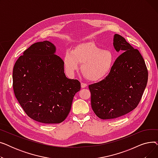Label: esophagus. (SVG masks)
<instances>
[{"label":"esophagus","instance_id":"34e87169","mask_svg":"<svg viewBox=\"0 0 158 158\" xmlns=\"http://www.w3.org/2000/svg\"><path fill=\"white\" fill-rule=\"evenodd\" d=\"M81 88H86V87L88 86V85H87V84L85 83V82H81Z\"/></svg>","mask_w":158,"mask_h":158}]
</instances>
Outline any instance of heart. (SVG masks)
Instances as JSON below:
<instances>
[{"label":"heart","mask_w":158,"mask_h":158,"mask_svg":"<svg viewBox=\"0 0 158 158\" xmlns=\"http://www.w3.org/2000/svg\"><path fill=\"white\" fill-rule=\"evenodd\" d=\"M82 63L81 71L86 79L92 81L101 80L111 72L114 56L108 50H103L93 43L77 45L72 52H66L63 57L66 72L73 75Z\"/></svg>","instance_id":"obj_1"}]
</instances>
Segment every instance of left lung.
Returning a JSON list of instances; mask_svg holds the SVG:
<instances>
[{"mask_svg": "<svg viewBox=\"0 0 158 158\" xmlns=\"http://www.w3.org/2000/svg\"><path fill=\"white\" fill-rule=\"evenodd\" d=\"M113 46L123 52L108 76L89 85L92 110L98 118L114 119L135 110L146 88L148 70L142 56L126 39L115 34Z\"/></svg>", "mask_w": 158, "mask_h": 158, "instance_id": "obj_1", "label": "left lung"}]
</instances>
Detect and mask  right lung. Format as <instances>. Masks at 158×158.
<instances>
[{
	"mask_svg": "<svg viewBox=\"0 0 158 158\" xmlns=\"http://www.w3.org/2000/svg\"><path fill=\"white\" fill-rule=\"evenodd\" d=\"M55 52L48 41L35 43L19 57L13 71L16 99L28 117L44 123L63 122L81 89L77 79L66 77L63 61Z\"/></svg>",
	"mask_w": 158,
	"mask_h": 158,
	"instance_id": "add662e5",
	"label": "right lung"
}]
</instances>
